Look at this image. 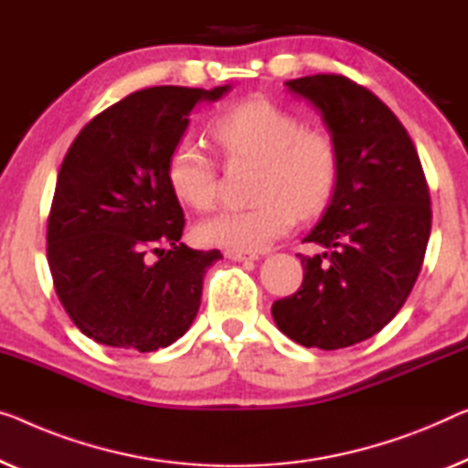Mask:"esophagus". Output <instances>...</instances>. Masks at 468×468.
I'll return each instance as SVG.
<instances>
[{
  "label": "esophagus",
  "mask_w": 468,
  "mask_h": 468,
  "mask_svg": "<svg viewBox=\"0 0 468 468\" xmlns=\"http://www.w3.org/2000/svg\"><path fill=\"white\" fill-rule=\"evenodd\" d=\"M225 256L229 258V261H235V262L258 261V254H254V252H241V250H227Z\"/></svg>",
  "instance_id": "obj_1"
}]
</instances>
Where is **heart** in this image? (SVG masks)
<instances>
[{"label": "heart", "mask_w": 468, "mask_h": 468, "mask_svg": "<svg viewBox=\"0 0 468 468\" xmlns=\"http://www.w3.org/2000/svg\"><path fill=\"white\" fill-rule=\"evenodd\" d=\"M212 136L227 159L261 164L256 204L199 222L195 237L204 246L258 252L294 225L296 212L309 218L325 210L338 183V149L332 136L306 130L292 111L252 99L225 111ZM167 183L183 204L210 210L218 201V167L204 146L183 138L167 162Z\"/></svg>", "instance_id": "obj_1"}]
</instances>
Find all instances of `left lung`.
Returning a JSON list of instances; mask_svg holds the SVG:
<instances>
[{"label": "left lung", "mask_w": 468, "mask_h": 468, "mask_svg": "<svg viewBox=\"0 0 468 468\" xmlns=\"http://www.w3.org/2000/svg\"><path fill=\"white\" fill-rule=\"evenodd\" d=\"M309 101L338 149V183L304 237L325 252L298 254L304 279L273 303L279 330L324 351L372 338L393 319L420 273L431 197L412 138L378 96L343 75L285 81Z\"/></svg>", "instance_id": "obj_1"}]
</instances>
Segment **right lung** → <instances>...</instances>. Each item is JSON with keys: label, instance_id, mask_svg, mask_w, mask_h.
<instances>
[{"label": "right lung", "instance_id": "1", "mask_svg": "<svg viewBox=\"0 0 468 468\" xmlns=\"http://www.w3.org/2000/svg\"><path fill=\"white\" fill-rule=\"evenodd\" d=\"M212 90L155 86L86 123L60 165L48 218V264L73 324L96 343L151 353L189 330L218 250L180 243L185 214L167 162Z\"/></svg>", "mask_w": 468, "mask_h": 468}]
</instances>
